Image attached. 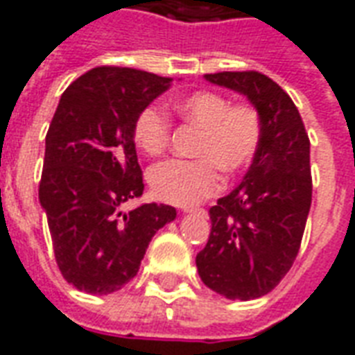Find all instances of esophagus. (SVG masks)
<instances>
[{"label": "esophagus", "mask_w": 355, "mask_h": 355, "mask_svg": "<svg viewBox=\"0 0 355 355\" xmlns=\"http://www.w3.org/2000/svg\"><path fill=\"white\" fill-rule=\"evenodd\" d=\"M184 212L186 214H205L203 209H193V207H186Z\"/></svg>", "instance_id": "obj_1"}]
</instances>
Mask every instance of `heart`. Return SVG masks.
<instances>
[{"label": "heart", "mask_w": 355, "mask_h": 355, "mask_svg": "<svg viewBox=\"0 0 355 355\" xmlns=\"http://www.w3.org/2000/svg\"><path fill=\"white\" fill-rule=\"evenodd\" d=\"M171 109L188 124L201 130L196 144L198 159H167L148 173L152 191L162 201L193 205L216 193L222 186L220 171L237 175L252 164L259 146L261 125L258 111L248 103L231 105L216 92H193L171 101ZM171 137L167 112L150 105L139 112L133 124V139L139 148L157 156Z\"/></svg>", "instance_id": "heart-1"}]
</instances>
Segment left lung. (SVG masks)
Returning <instances> with one entry per match:
<instances>
[{
    "label": "left lung",
    "instance_id": "8db88e82",
    "mask_svg": "<svg viewBox=\"0 0 355 355\" xmlns=\"http://www.w3.org/2000/svg\"><path fill=\"white\" fill-rule=\"evenodd\" d=\"M205 80L244 96L261 137L241 180L209 211V243L196 258L203 284L225 299L267 295L297 256L311 211V141L297 107L258 71H224Z\"/></svg>",
    "mask_w": 355,
    "mask_h": 355
}]
</instances>
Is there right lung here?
Returning a JSON list of instances; mask_svg holds the SVG:
<instances>
[{
  "mask_svg": "<svg viewBox=\"0 0 355 355\" xmlns=\"http://www.w3.org/2000/svg\"><path fill=\"white\" fill-rule=\"evenodd\" d=\"M173 78L130 67H96L62 94L44 139L39 203L56 263L77 290L107 295L135 277L157 230L177 209L144 203L133 124Z\"/></svg>",
  "mask_w": 355,
  "mask_h": 355,
  "instance_id": "1",
  "label": "right lung"
}]
</instances>
